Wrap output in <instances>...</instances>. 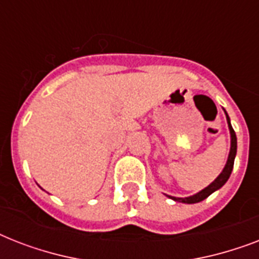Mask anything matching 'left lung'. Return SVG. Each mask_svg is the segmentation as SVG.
Segmentation results:
<instances>
[{
	"mask_svg": "<svg viewBox=\"0 0 259 259\" xmlns=\"http://www.w3.org/2000/svg\"><path fill=\"white\" fill-rule=\"evenodd\" d=\"M225 110V109H223ZM226 119H227V125H229V130H230V137H231V145H230V153H229V158H227V162H226L225 168L221 172V175L215 179V180L208 185V187H205L204 189H201L200 192L195 193L192 196L188 197H175V196H169V195H166L168 197H170L172 200L179 201V203H185V204H193V203H199V201L204 200L207 197L213 193L218 189H221L223 185L226 184V181L229 180L230 175L233 172L234 168V160H235V156H237V136H235V132H234L233 126H231V122H230V117L229 114L226 113Z\"/></svg>",
	"mask_w": 259,
	"mask_h": 259,
	"instance_id": "left-lung-1",
	"label": "left lung"
}]
</instances>
